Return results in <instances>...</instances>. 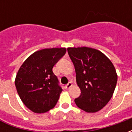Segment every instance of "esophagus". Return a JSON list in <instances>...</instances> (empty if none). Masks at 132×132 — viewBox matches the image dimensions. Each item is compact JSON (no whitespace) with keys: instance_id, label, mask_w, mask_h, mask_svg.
<instances>
[{"instance_id":"34e87169","label":"esophagus","mask_w":132,"mask_h":132,"mask_svg":"<svg viewBox=\"0 0 132 132\" xmlns=\"http://www.w3.org/2000/svg\"><path fill=\"white\" fill-rule=\"evenodd\" d=\"M71 86H72V82H69V83H68L67 85H66V86H65V88L69 89L70 88H71Z\"/></svg>"}]
</instances>
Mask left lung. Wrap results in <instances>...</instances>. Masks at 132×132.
<instances>
[{
	"instance_id": "left-lung-1",
	"label": "left lung",
	"mask_w": 132,
	"mask_h": 132,
	"mask_svg": "<svg viewBox=\"0 0 132 132\" xmlns=\"http://www.w3.org/2000/svg\"><path fill=\"white\" fill-rule=\"evenodd\" d=\"M67 51L81 92L75 102L87 112H96L108 104L113 95L117 81L114 66L97 49L84 46L68 48Z\"/></svg>"
}]
</instances>
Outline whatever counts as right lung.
I'll return each mask as SVG.
<instances>
[{"mask_svg":"<svg viewBox=\"0 0 132 132\" xmlns=\"http://www.w3.org/2000/svg\"><path fill=\"white\" fill-rule=\"evenodd\" d=\"M66 48L35 52L22 63L16 76V89L24 105L35 113L54 108L62 88L52 69L66 54Z\"/></svg>","mask_w":132,"mask_h":132,"instance_id":"add662e5","label":"right lung"}]
</instances>
